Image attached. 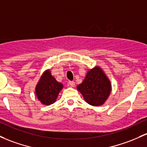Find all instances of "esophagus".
Wrapping results in <instances>:
<instances>
[{
    "instance_id": "esophagus-1",
    "label": "esophagus",
    "mask_w": 147,
    "mask_h": 147,
    "mask_svg": "<svg viewBox=\"0 0 147 147\" xmlns=\"http://www.w3.org/2000/svg\"><path fill=\"white\" fill-rule=\"evenodd\" d=\"M68 84H69V85H70L71 87H74V86H75V83L74 82L70 81V82H68Z\"/></svg>"
}]
</instances>
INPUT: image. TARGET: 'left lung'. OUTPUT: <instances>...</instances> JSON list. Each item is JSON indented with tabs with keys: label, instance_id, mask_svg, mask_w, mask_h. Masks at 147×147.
Returning a JSON list of instances; mask_svg holds the SVG:
<instances>
[{
	"label": "left lung",
	"instance_id": "1",
	"mask_svg": "<svg viewBox=\"0 0 147 147\" xmlns=\"http://www.w3.org/2000/svg\"><path fill=\"white\" fill-rule=\"evenodd\" d=\"M77 88L87 103L93 106H100L109 97L112 86L103 70L96 66L87 72L85 79Z\"/></svg>",
	"mask_w": 147,
	"mask_h": 147
}]
</instances>
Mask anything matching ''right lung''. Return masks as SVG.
<instances>
[{
	"label": "right lung",
	"instance_id": "right-lung-1",
	"mask_svg": "<svg viewBox=\"0 0 147 147\" xmlns=\"http://www.w3.org/2000/svg\"><path fill=\"white\" fill-rule=\"evenodd\" d=\"M63 84L51 75L49 70H46L40 77L35 87V94L42 104L49 105L56 100Z\"/></svg>",
	"mask_w": 147,
	"mask_h": 147
}]
</instances>
